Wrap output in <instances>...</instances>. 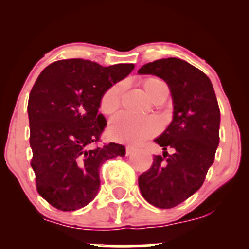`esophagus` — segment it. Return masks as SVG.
I'll return each mask as SVG.
<instances>
[{
	"label": "esophagus",
	"mask_w": 249,
	"mask_h": 249,
	"mask_svg": "<svg viewBox=\"0 0 249 249\" xmlns=\"http://www.w3.org/2000/svg\"><path fill=\"white\" fill-rule=\"evenodd\" d=\"M134 151V147L131 146V145H127L126 147H125V152H126V156H128V154H131Z\"/></svg>",
	"instance_id": "esophagus-1"
}]
</instances>
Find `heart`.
I'll return each instance as SVG.
<instances>
[{"mask_svg":"<svg viewBox=\"0 0 249 249\" xmlns=\"http://www.w3.org/2000/svg\"><path fill=\"white\" fill-rule=\"evenodd\" d=\"M142 87L153 101L162 91H168L166 83L160 78L150 77L142 81ZM123 85L121 83L112 85L103 93L99 108L104 115H111L121 105ZM161 123L157 117H133L121 112L113 117L108 126V136L113 141L125 144H141L160 131Z\"/></svg>","mask_w":249,"mask_h":249,"instance_id":"1","label":"heart"}]
</instances>
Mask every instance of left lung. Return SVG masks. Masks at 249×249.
I'll use <instances>...</instances> for the list:
<instances>
[{
    "mask_svg": "<svg viewBox=\"0 0 249 249\" xmlns=\"http://www.w3.org/2000/svg\"><path fill=\"white\" fill-rule=\"evenodd\" d=\"M138 73L160 77L172 93V123L154 139L164 152L154 156L152 166L138 178L147 202L172 208L201 187L213 164L220 139L218 101L210 78L182 59L170 57L147 63Z\"/></svg>",
    "mask_w": 249,
    "mask_h": 249,
    "instance_id": "8db88e82",
    "label": "left lung"
}]
</instances>
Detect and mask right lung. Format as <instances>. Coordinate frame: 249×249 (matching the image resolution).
Instances as JSON below:
<instances>
[{"label":"right lung","instance_id":"1","mask_svg":"<svg viewBox=\"0 0 249 249\" xmlns=\"http://www.w3.org/2000/svg\"><path fill=\"white\" fill-rule=\"evenodd\" d=\"M133 68L62 59L48 65L36 79L28 102L30 164L37 192L57 210L87 206L99 191L102 165L125 156L121 144L97 146L107 126L98 108L103 93Z\"/></svg>","mask_w":249,"mask_h":249}]
</instances>
